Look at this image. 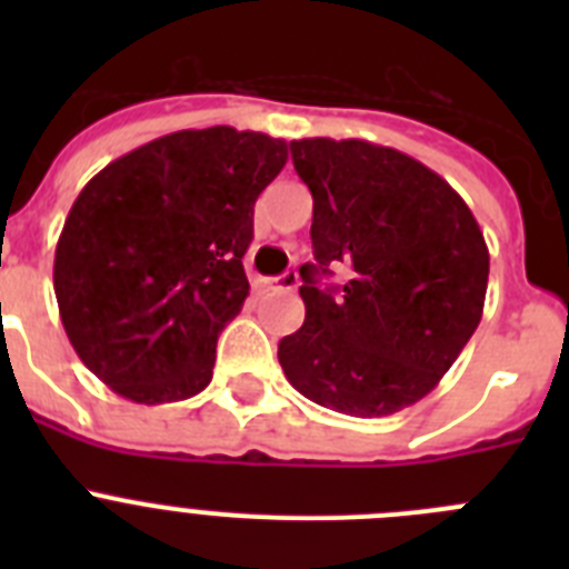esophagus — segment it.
<instances>
[{"label":"esophagus","instance_id":"obj_1","mask_svg":"<svg viewBox=\"0 0 569 569\" xmlns=\"http://www.w3.org/2000/svg\"><path fill=\"white\" fill-rule=\"evenodd\" d=\"M296 284H299V273L296 270H284L276 279H264V288L268 290H293Z\"/></svg>","mask_w":569,"mask_h":569}]
</instances>
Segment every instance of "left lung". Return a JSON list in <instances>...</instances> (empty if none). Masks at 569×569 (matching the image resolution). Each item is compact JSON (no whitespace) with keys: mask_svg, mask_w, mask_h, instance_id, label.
I'll return each instance as SVG.
<instances>
[{"mask_svg":"<svg viewBox=\"0 0 569 569\" xmlns=\"http://www.w3.org/2000/svg\"><path fill=\"white\" fill-rule=\"evenodd\" d=\"M313 193L305 325L279 365L305 399L373 419L425 399L485 310L490 253L459 193L413 156L361 139L290 142ZM345 267V286L318 279Z\"/></svg>","mask_w":569,"mask_h":569,"instance_id":"left-lung-1","label":"left lung"}]
</instances>
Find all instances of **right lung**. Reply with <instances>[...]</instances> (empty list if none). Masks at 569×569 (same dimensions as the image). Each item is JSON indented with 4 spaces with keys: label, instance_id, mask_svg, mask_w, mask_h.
<instances>
[{
    "label": "right lung",
    "instance_id": "right-lung-1",
    "mask_svg": "<svg viewBox=\"0 0 569 569\" xmlns=\"http://www.w3.org/2000/svg\"><path fill=\"white\" fill-rule=\"evenodd\" d=\"M288 142L216 124L119 156L77 196L53 259L70 345L136 405L202 393L216 339L248 299L253 204Z\"/></svg>",
    "mask_w": 569,
    "mask_h": 569
}]
</instances>
